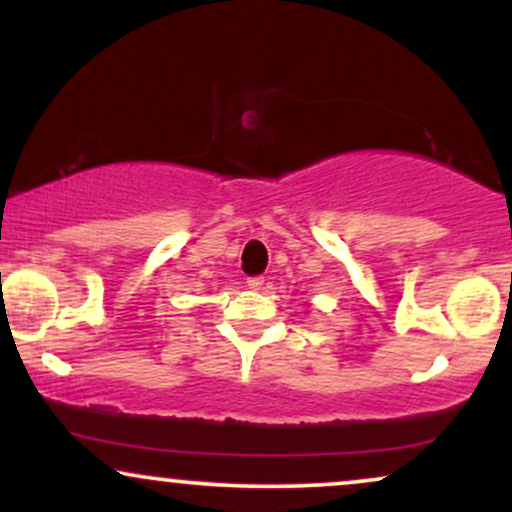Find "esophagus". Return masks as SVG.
<instances>
[{
  "instance_id": "1",
  "label": "esophagus",
  "mask_w": 512,
  "mask_h": 512,
  "mask_svg": "<svg viewBox=\"0 0 512 512\" xmlns=\"http://www.w3.org/2000/svg\"><path fill=\"white\" fill-rule=\"evenodd\" d=\"M262 284H264V276H250V279H248V286H250V289H262Z\"/></svg>"
}]
</instances>
